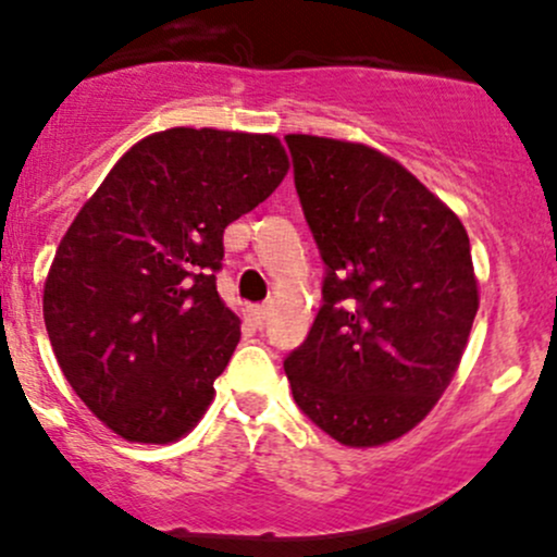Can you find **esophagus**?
Returning a JSON list of instances; mask_svg holds the SVG:
<instances>
[{
    "mask_svg": "<svg viewBox=\"0 0 557 557\" xmlns=\"http://www.w3.org/2000/svg\"><path fill=\"white\" fill-rule=\"evenodd\" d=\"M267 307H261V304H256V307L248 309V318L253 320V325H263V320H267Z\"/></svg>",
    "mask_w": 557,
    "mask_h": 557,
    "instance_id": "1",
    "label": "esophagus"
}]
</instances>
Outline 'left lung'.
<instances>
[{
  "mask_svg": "<svg viewBox=\"0 0 557 557\" xmlns=\"http://www.w3.org/2000/svg\"><path fill=\"white\" fill-rule=\"evenodd\" d=\"M325 263L323 307L285 357L296 406L342 446L397 441L435 408L478 314L459 215L392 157L285 136Z\"/></svg>",
  "mask_w": 557,
  "mask_h": 557,
  "instance_id": "1",
  "label": "left lung"
}]
</instances>
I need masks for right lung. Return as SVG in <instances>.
<instances>
[{
  "label": "right lung",
  "instance_id": "right-lung-1",
  "mask_svg": "<svg viewBox=\"0 0 557 557\" xmlns=\"http://www.w3.org/2000/svg\"><path fill=\"white\" fill-rule=\"evenodd\" d=\"M288 173L274 136L171 127L138 140L63 234L45 327L63 376L131 443L184 437L239 342L215 272L224 230Z\"/></svg>",
  "mask_w": 557,
  "mask_h": 557
}]
</instances>
